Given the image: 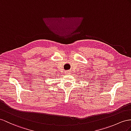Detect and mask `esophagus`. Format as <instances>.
<instances>
[{
  "instance_id": "34e87169",
  "label": "esophagus",
  "mask_w": 131,
  "mask_h": 131,
  "mask_svg": "<svg viewBox=\"0 0 131 131\" xmlns=\"http://www.w3.org/2000/svg\"><path fill=\"white\" fill-rule=\"evenodd\" d=\"M70 72L69 71H67L65 72V74L66 75H69V74H70Z\"/></svg>"
}]
</instances>
